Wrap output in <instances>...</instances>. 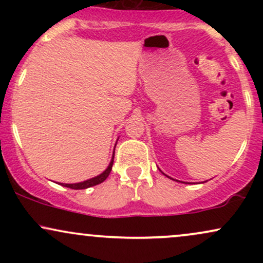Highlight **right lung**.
<instances>
[{
	"instance_id": "obj_1",
	"label": "right lung",
	"mask_w": 263,
	"mask_h": 263,
	"mask_svg": "<svg viewBox=\"0 0 263 263\" xmlns=\"http://www.w3.org/2000/svg\"><path fill=\"white\" fill-rule=\"evenodd\" d=\"M112 164H114V156H112V161H111L110 164H108L107 170L105 171L104 173H101L100 176H98V177H95V178H91V179L85 180V182L75 183V184H62V185L66 186V188H71V189H86V188H90V186L98 185V184L102 183L108 177V174H110L111 170H112Z\"/></svg>"
}]
</instances>
